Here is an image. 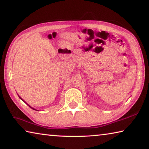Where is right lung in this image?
I'll use <instances>...</instances> for the list:
<instances>
[{
  "instance_id": "1",
  "label": "right lung",
  "mask_w": 149,
  "mask_h": 149,
  "mask_svg": "<svg viewBox=\"0 0 149 149\" xmlns=\"http://www.w3.org/2000/svg\"><path fill=\"white\" fill-rule=\"evenodd\" d=\"M19 98H20V99H22V100H23V99H22V98H21V97H19ZM24 102H25V101H24ZM27 105H28V106H29V107H30V108H32V109H33V110H35V109H34V108H32V107H30V106H29V104H27Z\"/></svg>"
}]
</instances>
